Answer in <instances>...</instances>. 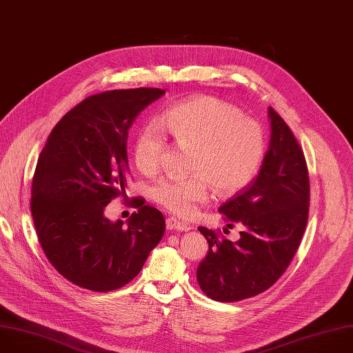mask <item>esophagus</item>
<instances>
[{"label":"esophagus","instance_id":"esophagus-1","mask_svg":"<svg viewBox=\"0 0 353 353\" xmlns=\"http://www.w3.org/2000/svg\"><path fill=\"white\" fill-rule=\"evenodd\" d=\"M166 228L168 230H177V231H187V230H190V225L184 221L177 220L176 217H168L166 219Z\"/></svg>","mask_w":353,"mask_h":353}]
</instances>
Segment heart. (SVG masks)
I'll return each instance as SVG.
<instances>
[{"label": "heart", "instance_id": "1", "mask_svg": "<svg viewBox=\"0 0 353 353\" xmlns=\"http://www.w3.org/2000/svg\"><path fill=\"white\" fill-rule=\"evenodd\" d=\"M170 134L181 148H190L188 179L158 181L154 198L168 210L187 216L213 190L221 195L241 191L255 177L266 150L259 123L244 117L234 105L210 95H196L166 109L158 128H144L136 139L133 158L144 174L158 172Z\"/></svg>", "mask_w": 353, "mask_h": 353}]
</instances>
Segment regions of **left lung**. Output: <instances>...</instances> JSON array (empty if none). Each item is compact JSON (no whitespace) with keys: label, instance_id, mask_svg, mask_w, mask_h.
<instances>
[{"label":"left lung","instance_id":"8db88e82","mask_svg":"<svg viewBox=\"0 0 353 353\" xmlns=\"http://www.w3.org/2000/svg\"><path fill=\"white\" fill-rule=\"evenodd\" d=\"M269 119V150L258 176L219 208L228 227L241 225L240 240L232 243L198 227L209 251L196 280L213 301L236 302L269 290L291 263L307 223L310 185L303 151L272 106Z\"/></svg>","mask_w":353,"mask_h":353}]
</instances>
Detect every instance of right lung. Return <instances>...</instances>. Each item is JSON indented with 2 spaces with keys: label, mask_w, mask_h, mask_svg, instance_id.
I'll return each mask as SVG.
<instances>
[{
  "label": "right lung",
  "mask_w": 353,
  "mask_h": 353,
  "mask_svg": "<svg viewBox=\"0 0 353 353\" xmlns=\"http://www.w3.org/2000/svg\"><path fill=\"white\" fill-rule=\"evenodd\" d=\"M163 94L143 87L85 98L57 123L39 157L30 199L37 237L58 273L81 288L126 285L163 237V214L145 201L132 199L139 210L126 225L103 214L126 194L129 130Z\"/></svg>",
  "instance_id": "obj_1"
}]
</instances>
